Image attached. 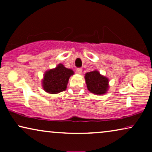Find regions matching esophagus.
Returning <instances> with one entry per match:
<instances>
[{
  "mask_svg": "<svg viewBox=\"0 0 152 152\" xmlns=\"http://www.w3.org/2000/svg\"><path fill=\"white\" fill-rule=\"evenodd\" d=\"M76 71L78 74H81V73H82V68H77Z\"/></svg>",
  "mask_w": 152,
  "mask_h": 152,
  "instance_id": "esophagus-1",
  "label": "esophagus"
}]
</instances>
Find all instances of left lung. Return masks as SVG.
<instances>
[{
  "mask_svg": "<svg viewBox=\"0 0 152 152\" xmlns=\"http://www.w3.org/2000/svg\"><path fill=\"white\" fill-rule=\"evenodd\" d=\"M87 88L90 92L97 95H102L107 92L109 80L101 75L97 70L87 72L85 75Z\"/></svg>",
  "mask_w": 152,
  "mask_h": 152,
  "instance_id": "obj_1",
  "label": "left lung"
}]
</instances>
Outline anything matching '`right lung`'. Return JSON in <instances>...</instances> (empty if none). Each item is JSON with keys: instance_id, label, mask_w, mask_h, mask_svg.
Listing matches in <instances>:
<instances>
[{"instance_id": "1", "label": "right lung", "mask_w": 152, "mask_h": 152, "mask_svg": "<svg viewBox=\"0 0 152 152\" xmlns=\"http://www.w3.org/2000/svg\"><path fill=\"white\" fill-rule=\"evenodd\" d=\"M71 69L65 68L62 64H59L55 69H51L45 72L43 80V87L46 92L52 94L65 91L70 77L73 75Z\"/></svg>"}]
</instances>
